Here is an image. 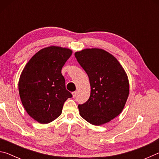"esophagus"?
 Returning a JSON list of instances; mask_svg holds the SVG:
<instances>
[{
	"mask_svg": "<svg viewBox=\"0 0 159 159\" xmlns=\"http://www.w3.org/2000/svg\"><path fill=\"white\" fill-rule=\"evenodd\" d=\"M72 95H73V98H76V95H77V92H76V91H75V92L72 93Z\"/></svg>",
	"mask_w": 159,
	"mask_h": 159,
	"instance_id": "34e87169",
	"label": "esophagus"
}]
</instances>
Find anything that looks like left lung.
I'll use <instances>...</instances> for the list:
<instances>
[{"label": "left lung", "instance_id": "obj_1", "mask_svg": "<svg viewBox=\"0 0 159 159\" xmlns=\"http://www.w3.org/2000/svg\"><path fill=\"white\" fill-rule=\"evenodd\" d=\"M78 62L88 74L90 96L79 104L80 115L88 123L101 125L119 115L129 95L128 76L116 58L99 48L75 52Z\"/></svg>", "mask_w": 159, "mask_h": 159}]
</instances>
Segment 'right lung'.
<instances>
[{
  "label": "right lung",
  "mask_w": 159,
  "mask_h": 159,
  "mask_svg": "<svg viewBox=\"0 0 159 159\" xmlns=\"http://www.w3.org/2000/svg\"><path fill=\"white\" fill-rule=\"evenodd\" d=\"M71 54L69 48H45L35 54L21 72L18 83L21 103L40 123H49L60 116L64 103L72 97L61 73Z\"/></svg>",
  "instance_id": "1"
}]
</instances>
